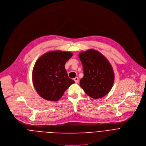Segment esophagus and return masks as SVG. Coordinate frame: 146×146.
Instances as JSON below:
<instances>
[{
  "label": "esophagus",
  "mask_w": 146,
  "mask_h": 146,
  "mask_svg": "<svg viewBox=\"0 0 146 146\" xmlns=\"http://www.w3.org/2000/svg\"><path fill=\"white\" fill-rule=\"evenodd\" d=\"M74 81L75 82V83H78V82H79V78H78V77H75L74 79Z\"/></svg>",
  "instance_id": "34e87169"
}]
</instances>
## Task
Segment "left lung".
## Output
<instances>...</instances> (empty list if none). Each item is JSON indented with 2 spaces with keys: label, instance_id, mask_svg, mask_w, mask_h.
<instances>
[{
  "label": "left lung",
  "instance_id": "left-lung-1",
  "mask_svg": "<svg viewBox=\"0 0 146 146\" xmlns=\"http://www.w3.org/2000/svg\"><path fill=\"white\" fill-rule=\"evenodd\" d=\"M84 76L80 86L86 94L94 99L108 94L114 81V74L109 60L99 51L90 49L79 53Z\"/></svg>",
  "mask_w": 146,
  "mask_h": 146
}]
</instances>
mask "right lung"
<instances>
[{"mask_svg": "<svg viewBox=\"0 0 146 146\" xmlns=\"http://www.w3.org/2000/svg\"><path fill=\"white\" fill-rule=\"evenodd\" d=\"M71 52L52 50L40 56L32 71V81L38 95L49 101L59 100L75 82L68 78L66 63L72 56Z\"/></svg>", "mask_w": 146, "mask_h": 146, "instance_id": "1", "label": "right lung"}]
</instances>
